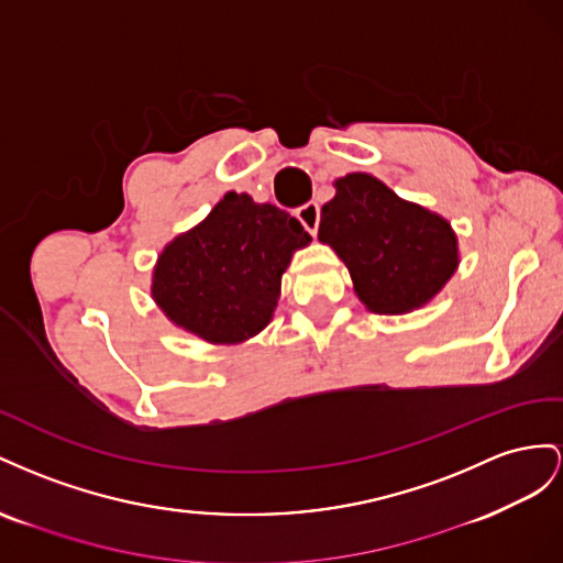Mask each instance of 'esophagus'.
I'll return each mask as SVG.
<instances>
[{"label":"esophagus","mask_w":563,"mask_h":563,"mask_svg":"<svg viewBox=\"0 0 563 563\" xmlns=\"http://www.w3.org/2000/svg\"><path fill=\"white\" fill-rule=\"evenodd\" d=\"M297 219L301 221V227L307 229L311 235H316L318 231V221H320V207L316 202H307L301 205L297 210Z\"/></svg>","instance_id":"1"}]
</instances>
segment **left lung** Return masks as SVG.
<instances>
[{
  "label": "left lung",
  "mask_w": 563,
  "mask_h": 563,
  "mask_svg": "<svg viewBox=\"0 0 563 563\" xmlns=\"http://www.w3.org/2000/svg\"><path fill=\"white\" fill-rule=\"evenodd\" d=\"M318 240L346 264L365 309L384 316L422 309L460 266L451 221L398 198L365 172L334 181V198L320 210Z\"/></svg>",
  "instance_id": "1"
}]
</instances>
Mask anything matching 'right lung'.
<instances>
[{
	"label": "right lung",
	"mask_w": 563,
	"mask_h": 563,
	"mask_svg": "<svg viewBox=\"0 0 563 563\" xmlns=\"http://www.w3.org/2000/svg\"><path fill=\"white\" fill-rule=\"evenodd\" d=\"M309 243L295 217L229 190L159 252L151 297L176 328L205 342H247L271 323L283 273Z\"/></svg>",
	"instance_id": "right-lung-1"
}]
</instances>
